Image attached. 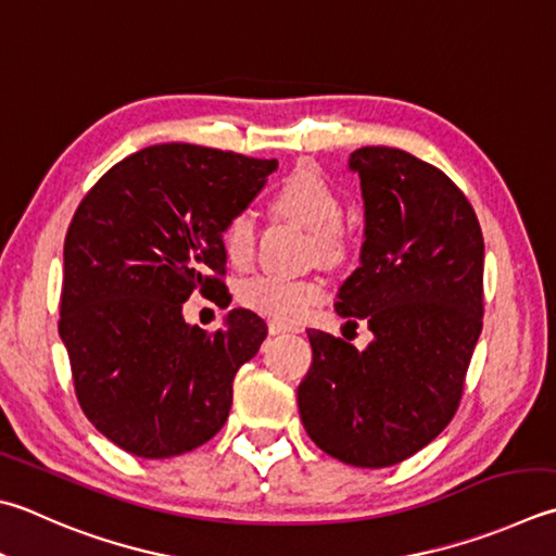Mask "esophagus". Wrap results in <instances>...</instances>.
<instances>
[{
  "label": "esophagus",
  "instance_id": "obj_1",
  "mask_svg": "<svg viewBox=\"0 0 556 556\" xmlns=\"http://www.w3.org/2000/svg\"><path fill=\"white\" fill-rule=\"evenodd\" d=\"M268 331H270V337H278V333H290L292 327H288V324H280V321H268Z\"/></svg>",
  "mask_w": 556,
  "mask_h": 556
}]
</instances>
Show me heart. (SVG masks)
<instances>
[{
    "instance_id": "obj_1",
    "label": "heart",
    "mask_w": 556,
    "mask_h": 556,
    "mask_svg": "<svg viewBox=\"0 0 556 556\" xmlns=\"http://www.w3.org/2000/svg\"><path fill=\"white\" fill-rule=\"evenodd\" d=\"M270 213L280 219L307 229L312 237V254L324 264H343L355 249V235L343 225V198L317 166L300 164L282 176L268 198ZM219 247L229 266L247 268L254 261L256 225L249 213H235L219 229ZM324 298L319 278H282L256 276L244 280L237 290L242 305L264 317L292 324Z\"/></svg>"
}]
</instances>
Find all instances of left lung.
I'll return each mask as SVG.
<instances>
[{
	"mask_svg": "<svg viewBox=\"0 0 556 556\" xmlns=\"http://www.w3.org/2000/svg\"><path fill=\"white\" fill-rule=\"evenodd\" d=\"M365 242L339 290L345 324L368 321L358 351L309 329L312 365L300 418L324 453L353 467H390L443 431L463 400L484 317V237L465 193L414 154L361 148Z\"/></svg>",
	"mask_w": 556,
	"mask_h": 556,
	"instance_id": "obj_1",
	"label": "left lung"
}]
</instances>
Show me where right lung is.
Masks as SVG:
<instances>
[{"label":"right lung","mask_w":556,"mask_h":556,"mask_svg":"<svg viewBox=\"0 0 556 556\" xmlns=\"http://www.w3.org/2000/svg\"><path fill=\"white\" fill-rule=\"evenodd\" d=\"M276 169L201 144H152L111 166L72 217L60 339L81 412L125 453L174 457L225 426L235 375L266 321L239 307L207 333L181 309L193 290L227 295L219 229Z\"/></svg>","instance_id":"add662e5"}]
</instances>
